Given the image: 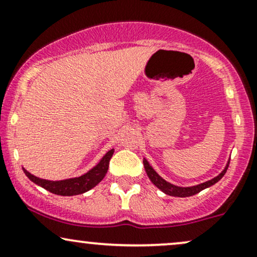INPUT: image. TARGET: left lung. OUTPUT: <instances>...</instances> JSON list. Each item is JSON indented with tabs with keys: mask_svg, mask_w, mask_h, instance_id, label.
<instances>
[{
	"mask_svg": "<svg viewBox=\"0 0 257 257\" xmlns=\"http://www.w3.org/2000/svg\"><path fill=\"white\" fill-rule=\"evenodd\" d=\"M228 164H230V159L227 160L226 165H225L224 170H222L220 174H219L218 176H215L214 178L209 179V181H206V182H203V183L193 185V187H178V185H175V184L170 183V182H168V181H165L162 176H159L158 174H157L156 170H154L152 166L150 165L148 160L146 158H144L145 170H146V174L148 176V178L151 179V182H152V183L156 185L158 189L162 190L164 194H166V195H170V196H176V197L193 196V195H195V194L200 193L201 190L212 187L213 184H215L217 182L220 181V179L222 178V176L226 174Z\"/></svg>",
	"mask_w": 257,
	"mask_h": 257,
	"instance_id": "1",
	"label": "left lung"
}]
</instances>
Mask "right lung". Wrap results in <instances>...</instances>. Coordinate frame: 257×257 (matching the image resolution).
Listing matches in <instances>:
<instances>
[{
  "mask_svg": "<svg viewBox=\"0 0 257 257\" xmlns=\"http://www.w3.org/2000/svg\"><path fill=\"white\" fill-rule=\"evenodd\" d=\"M115 150L107 151L104 154L103 158L99 160L97 165L93 166L91 170H88L86 174H83L79 177H73V178H67V179H61V181H49V179H43L37 177V176L30 174L26 169H24L25 175L29 177L33 183H36L39 187L44 188L48 191H50L52 194H56V195L61 196H73V195H79V194H83L86 191L91 190L92 188H94L99 182H101V179L106 175L107 169H109V162L112 157Z\"/></svg>",
  "mask_w": 257,
  "mask_h": 257,
  "instance_id": "add662e5",
  "label": "right lung"
}]
</instances>
